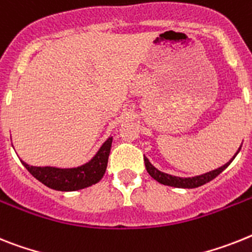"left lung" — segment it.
<instances>
[{
    "instance_id": "obj_1",
    "label": "left lung",
    "mask_w": 252,
    "mask_h": 252,
    "mask_svg": "<svg viewBox=\"0 0 252 252\" xmlns=\"http://www.w3.org/2000/svg\"><path fill=\"white\" fill-rule=\"evenodd\" d=\"M240 149H238V152H240ZM238 152H237V153H238ZM236 156H234V157H236ZM234 157L230 159L228 163L221 166V167L216 168L214 171L207 172V174H203V175L194 176V178H178V176H172L168 175V174H165V172H161L159 170H157L155 166L152 165L147 157H144V163L145 168H147V171H148L149 175L155 179V180H157L158 183L163 184V186L175 187V188H197V187H201L203 186V184H206V183L211 182L213 179H215L216 176L219 175L220 172H223L224 170L230 165V162L233 161Z\"/></svg>"
}]
</instances>
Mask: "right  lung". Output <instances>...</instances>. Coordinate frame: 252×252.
I'll return each mask as SVG.
<instances>
[{"label":"right lung","mask_w":252,"mask_h":252,"mask_svg":"<svg viewBox=\"0 0 252 252\" xmlns=\"http://www.w3.org/2000/svg\"><path fill=\"white\" fill-rule=\"evenodd\" d=\"M111 147L112 138H109L89 163L76 168L36 167L27 165L24 161H22V163L37 180L49 188L62 192H72L94 186L103 178L107 170Z\"/></svg>","instance_id":"add662e5"}]
</instances>
